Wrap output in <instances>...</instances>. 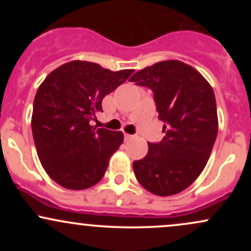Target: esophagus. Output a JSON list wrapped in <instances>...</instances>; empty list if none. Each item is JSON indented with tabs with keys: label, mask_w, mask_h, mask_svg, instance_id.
<instances>
[{
	"label": "esophagus",
	"mask_w": 251,
	"mask_h": 251,
	"mask_svg": "<svg viewBox=\"0 0 251 251\" xmlns=\"http://www.w3.org/2000/svg\"><path fill=\"white\" fill-rule=\"evenodd\" d=\"M133 138H134V135L125 133V139H126V140H131V139H133Z\"/></svg>",
	"instance_id": "obj_1"
}]
</instances>
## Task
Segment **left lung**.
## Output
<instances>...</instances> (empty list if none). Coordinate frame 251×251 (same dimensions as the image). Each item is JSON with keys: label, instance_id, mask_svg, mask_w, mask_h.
Listing matches in <instances>:
<instances>
[{"label": "left lung", "instance_id": "left-lung-1", "mask_svg": "<svg viewBox=\"0 0 251 251\" xmlns=\"http://www.w3.org/2000/svg\"><path fill=\"white\" fill-rule=\"evenodd\" d=\"M151 88L165 137L148 143V154L133 162V171L151 194L172 196L189 188L208 163L217 137L218 117L211 85L192 66L166 60L129 79Z\"/></svg>", "mask_w": 251, "mask_h": 251}]
</instances>
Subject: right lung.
<instances>
[{
    "instance_id": "add662e5",
    "label": "right lung",
    "mask_w": 251,
    "mask_h": 251,
    "mask_svg": "<svg viewBox=\"0 0 251 251\" xmlns=\"http://www.w3.org/2000/svg\"><path fill=\"white\" fill-rule=\"evenodd\" d=\"M133 72L74 60L50 72L39 86L31 114L34 143L42 168L62 188L85 190L101 180L124 134L89 122L102 112L103 98Z\"/></svg>"
}]
</instances>
